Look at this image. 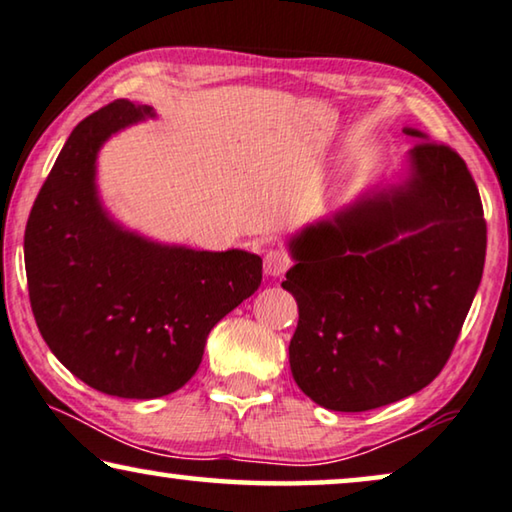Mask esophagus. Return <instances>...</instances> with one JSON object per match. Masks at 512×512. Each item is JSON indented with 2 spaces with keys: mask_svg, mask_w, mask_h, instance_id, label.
Wrapping results in <instances>:
<instances>
[{
  "mask_svg": "<svg viewBox=\"0 0 512 512\" xmlns=\"http://www.w3.org/2000/svg\"><path fill=\"white\" fill-rule=\"evenodd\" d=\"M263 268L268 277H281V274L291 268V256H288L284 249H270L268 254H265Z\"/></svg>",
  "mask_w": 512,
  "mask_h": 512,
  "instance_id": "34e87169",
  "label": "esophagus"
}]
</instances>
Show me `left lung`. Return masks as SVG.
I'll use <instances>...</instances> for the list:
<instances>
[{
  "mask_svg": "<svg viewBox=\"0 0 512 512\" xmlns=\"http://www.w3.org/2000/svg\"><path fill=\"white\" fill-rule=\"evenodd\" d=\"M418 143L397 184L372 187L288 240L281 286L298 302L293 379L318 406L399 402L446 365L483 279L487 226L476 182L448 145Z\"/></svg>",
  "mask_w": 512,
  "mask_h": 512,
  "instance_id": "1",
  "label": "left lung"
}]
</instances>
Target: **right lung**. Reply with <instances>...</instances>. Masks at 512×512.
Returning <instances> with one entry per match:
<instances>
[{
  "instance_id": "1",
  "label": "right lung",
  "mask_w": 512,
  "mask_h": 512,
  "mask_svg": "<svg viewBox=\"0 0 512 512\" xmlns=\"http://www.w3.org/2000/svg\"><path fill=\"white\" fill-rule=\"evenodd\" d=\"M154 117L127 99L71 131L25 228L29 302L55 358L90 388L124 399L180 390L210 330L263 279L261 256L198 251L127 231L96 189L113 133Z\"/></svg>"
}]
</instances>
